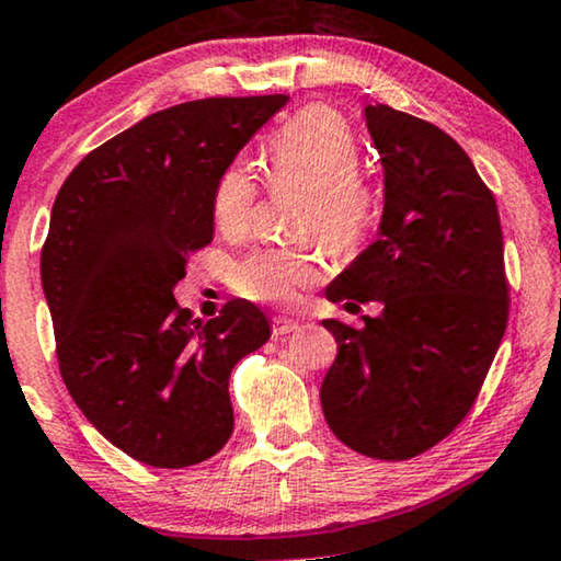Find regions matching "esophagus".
Returning <instances> with one entry per match:
<instances>
[{"instance_id":"esophagus-1","label":"esophagus","mask_w":561,"mask_h":561,"mask_svg":"<svg viewBox=\"0 0 561 561\" xmlns=\"http://www.w3.org/2000/svg\"><path fill=\"white\" fill-rule=\"evenodd\" d=\"M297 328H299V320H295V318H287V314H277V318L272 320V333L277 335V337L295 333Z\"/></svg>"}]
</instances>
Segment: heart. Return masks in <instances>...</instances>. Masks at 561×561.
<instances>
[{
	"instance_id": "1",
	"label": "heart",
	"mask_w": 561,
	"mask_h": 561,
	"mask_svg": "<svg viewBox=\"0 0 561 561\" xmlns=\"http://www.w3.org/2000/svg\"><path fill=\"white\" fill-rule=\"evenodd\" d=\"M360 147L348 122L333 108L310 106L282 124L266 145L270 183L307 191L299 231L320 233L330 249L348 251L376 216V193L358 175ZM259 183L243 162L220 172L213 191V224L226 239H243L254 224ZM325 272V256L310 247L259 249L243 259L233 287L254 302L291 305Z\"/></svg>"
}]
</instances>
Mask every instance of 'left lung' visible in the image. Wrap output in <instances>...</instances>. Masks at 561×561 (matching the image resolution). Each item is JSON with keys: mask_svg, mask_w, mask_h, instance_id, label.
Here are the masks:
<instances>
[{"mask_svg": "<svg viewBox=\"0 0 561 561\" xmlns=\"http://www.w3.org/2000/svg\"><path fill=\"white\" fill-rule=\"evenodd\" d=\"M383 168L378 239L328 287L330 302L378 299V318L322 320L337 358L320 389L333 435L378 460H409L470 412L508 322L499 205L439 126L363 108Z\"/></svg>", "mask_w": 561, "mask_h": 561, "instance_id": "8db88e82", "label": "left lung"}]
</instances>
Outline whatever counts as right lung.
Here are the masks:
<instances>
[{
  "instance_id": "obj_1",
  "label": "right lung",
  "mask_w": 561,
  "mask_h": 561,
  "mask_svg": "<svg viewBox=\"0 0 561 561\" xmlns=\"http://www.w3.org/2000/svg\"><path fill=\"white\" fill-rule=\"evenodd\" d=\"M289 96L201 99L149 114L76 164L53 203L41 277L70 397L152 468L208 460L233 432L228 378L270 341L256 305L180 310L187 256L213 241V191Z\"/></svg>"
}]
</instances>
